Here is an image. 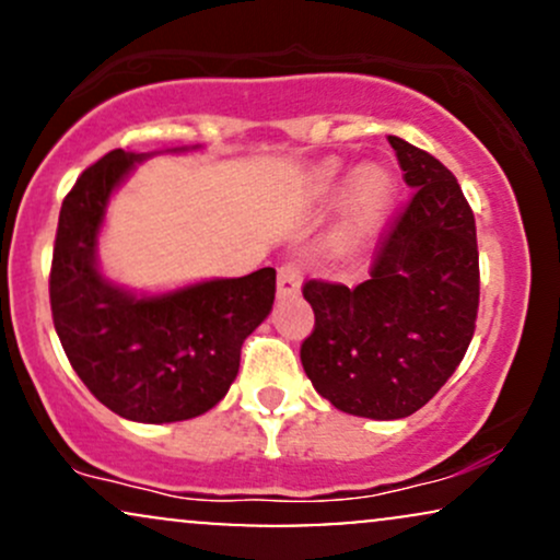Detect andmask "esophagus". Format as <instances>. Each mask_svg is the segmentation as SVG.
Here are the masks:
<instances>
[{
  "instance_id": "1",
  "label": "esophagus",
  "mask_w": 560,
  "mask_h": 560,
  "mask_svg": "<svg viewBox=\"0 0 560 560\" xmlns=\"http://www.w3.org/2000/svg\"><path fill=\"white\" fill-rule=\"evenodd\" d=\"M300 284H302V268L298 262H284V266L279 268V276H276V292H279V298L281 300L294 298V294L300 292Z\"/></svg>"
}]
</instances>
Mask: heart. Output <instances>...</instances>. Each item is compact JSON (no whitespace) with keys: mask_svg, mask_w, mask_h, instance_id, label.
I'll use <instances>...</instances> for the list:
<instances>
[{"mask_svg":"<svg viewBox=\"0 0 560 560\" xmlns=\"http://www.w3.org/2000/svg\"><path fill=\"white\" fill-rule=\"evenodd\" d=\"M342 168H339L337 160H329V163L318 165L313 171L311 195L320 199L331 197L342 186ZM395 189V178L384 168H378V165H365L363 171H358L355 182L350 186V195L345 199L339 240L345 244H352L369 236L382 223V218L387 215Z\"/></svg>","mask_w":560,"mask_h":560,"instance_id":"1","label":"heart"}]
</instances>
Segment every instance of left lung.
I'll return each mask as SVG.
<instances>
[{"mask_svg":"<svg viewBox=\"0 0 560 560\" xmlns=\"http://www.w3.org/2000/svg\"><path fill=\"white\" fill-rule=\"evenodd\" d=\"M413 197L358 287L311 279L316 326L300 361L320 397L363 419H405L464 361L479 311L477 223L440 160L389 137Z\"/></svg>","mask_w":560,"mask_h":560,"instance_id":"1","label":"left lung"}]
</instances>
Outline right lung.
<instances>
[{"mask_svg":"<svg viewBox=\"0 0 560 560\" xmlns=\"http://www.w3.org/2000/svg\"><path fill=\"white\" fill-rule=\"evenodd\" d=\"M147 155L113 150L81 173L57 221L49 302L70 365L113 413L139 423L208 413L240 371L244 339L273 307L276 271L137 298L96 268L115 186Z\"/></svg>","mask_w":560,"mask_h":560,"instance_id":"obj_1","label":"right lung"}]
</instances>
